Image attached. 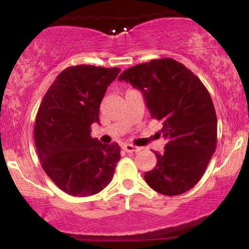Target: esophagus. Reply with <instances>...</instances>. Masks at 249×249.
Segmentation results:
<instances>
[{
  "mask_svg": "<svg viewBox=\"0 0 249 249\" xmlns=\"http://www.w3.org/2000/svg\"><path fill=\"white\" fill-rule=\"evenodd\" d=\"M122 149L127 153H135V152L139 151L138 147H136V146L130 145V144H124V146H122Z\"/></svg>",
  "mask_w": 249,
  "mask_h": 249,
  "instance_id": "34e87169",
  "label": "esophagus"
}]
</instances>
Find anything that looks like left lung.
I'll return each instance as SVG.
<instances>
[{
  "label": "left lung",
  "instance_id": "left-lung-1",
  "mask_svg": "<svg viewBox=\"0 0 249 249\" xmlns=\"http://www.w3.org/2000/svg\"><path fill=\"white\" fill-rule=\"evenodd\" d=\"M119 80L142 93L152 119L162 122L166 145L144 178L163 195L188 192L202 178L216 147L217 120L212 98L199 78L164 57L124 70Z\"/></svg>",
  "mask_w": 249,
  "mask_h": 249
}]
</instances>
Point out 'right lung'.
<instances>
[{
    "label": "right lung",
    "instance_id": "right-lung-1",
    "mask_svg": "<svg viewBox=\"0 0 249 249\" xmlns=\"http://www.w3.org/2000/svg\"><path fill=\"white\" fill-rule=\"evenodd\" d=\"M120 71L87 64L67 68L39 105L34 130L37 154L46 175L68 195H95L111 182L120 146L91 138L90 125L100 124V104Z\"/></svg>",
    "mask_w": 249,
    "mask_h": 249
}]
</instances>
